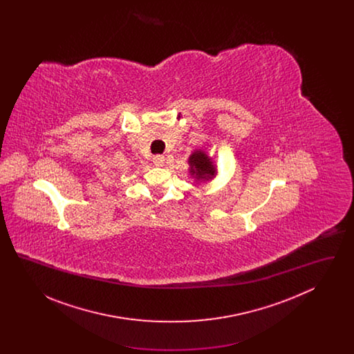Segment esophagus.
I'll use <instances>...</instances> for the list:
<instances>
[{"label":"esophagus","mask_w":354,"mask_h":354,"mask_svg":"<svg viewBox=\"0 0 354 354\" xmlns=\"http://www.w3.org/2000/svg\"><path fill=\"white\" fill-rule=\"evenodd\" d=\"M152 162H153L155 166H163V163H165V156H163V155H156V156H153Z\"/></svg>","instance_id":"1"}]
</instances>
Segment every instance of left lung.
<instances>
[{"label":"left lung","instance_id":"left-lung-1","mask_svg":"<svg viewBox=\"0 0 354 354\" xmlns=\"http://www.w3.org/2000/svg\"><path fill=\"white\" fill-rule=\"evenodd\" d=\"M189 174L194 175L196 179H211L215 175V167L204 151L194 152L189 159Z\"/></svg>","mask_w":354,"mask_h":354}]
</instances>
